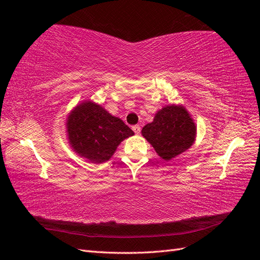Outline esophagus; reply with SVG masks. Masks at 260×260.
Listing matches in <instances>:
<instances>
[{
	"label": "esophagus",
	"instance_id": "esophagus-1",
	"mask_svg": "<svg viewBox=\"0 0 260 260\" xmlns=\"http://www.w3.org/2000/svg\"><path fill=\"white\" fill-rule=\"evenodd\" d=\"M132 128H133L135 134H140V133H141V127H140V125H134L133 127H132Z\"/></svg>",
	"mask_w": 260,
	"mask_h": 260
}]
</instances>
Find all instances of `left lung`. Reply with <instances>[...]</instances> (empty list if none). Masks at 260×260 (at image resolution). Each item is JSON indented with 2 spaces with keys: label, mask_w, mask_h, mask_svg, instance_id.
Wrapping results in <instances>:
<instances>
[{
  "label": "left lung",
  "mask_w": 260,
  "mask_h": 260,
  "mask_svg": "<svg viewBox=\"0 0 260 260\" xmlns=\"http://www.w3.org/2000/svg\"><path fill=\"white\" fill-rule=\"evenodd\" d=\"M142 135L159 157L170 161L193 145L197 126L183 105L171 104L159 109L152 123L143 127Z\"/></svg>",
  "instance_id": "8db88e82"
}]
</instances>
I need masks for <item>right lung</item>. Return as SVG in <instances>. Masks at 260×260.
<instances>
[{
    "mask_svg": "<svg viewBox=\"0 0 260 260\" xmlns=\"http://www.w3.org/2000/svg\"><path fill=\"white\" fill-rule=\"evenodd\" d=\"M66 120L70 147L79 156L96 164L108 161L120 143L134 135L120 118L88 99L77 105Z\"/></svg>",
    "mask_w": 260,
    "mask_h": 260,
    "instance_id": "add662e5",
    "label": "right lung"
}]
</instances>
